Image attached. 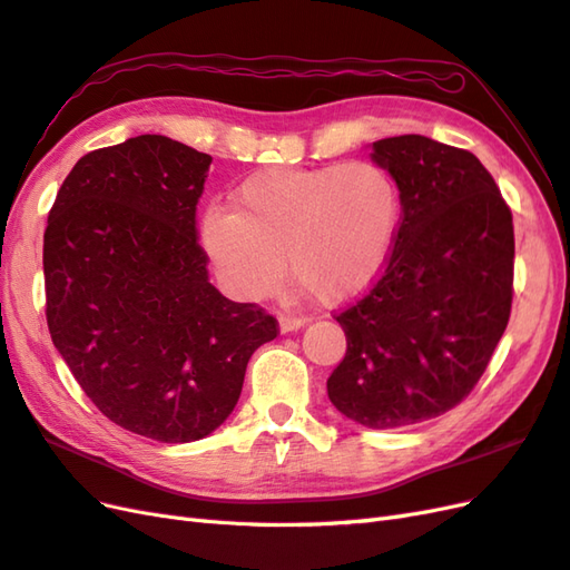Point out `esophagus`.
<instances>
[{
    "label": "esophagus",
    "mask_w": 570,
    "mask_h": 570,
    "mask_svg": "<svg viewBox=\"0 0 570 570\" xmlns=\"http://www.w3.org/2000/svg\"><path fill=\"white\" fill-rule=\"evenodd\" d=\"M305 325L303 317H296V315H279V330L286 334V332H296Z\"/></svg>",
    "instance_id": "34e87169"
}]
</instances>
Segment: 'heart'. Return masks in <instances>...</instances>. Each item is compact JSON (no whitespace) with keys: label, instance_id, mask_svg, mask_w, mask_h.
<instances>
[{"label":"heart","instance_id":"heart-1","mask_svg":"<svg viewBox=\"0 0 570 570\" xmlns=\"http://www.w3.org/2000/svg\"><path fill=\"white\" fill-rule=\"evenodd\" d=\"M402 193L371 160L323 168H269L236 193V209L212 207L199 240L218 279L240 298H265L286 261L320 301L344 303L368 291L395 250Z\"/></svg>","mask_w":570,"mask_h":570}]
</instances>
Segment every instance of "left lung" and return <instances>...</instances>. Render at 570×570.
<instances>
[{
    "label": "left lung",
    "instance_id": "obj_1",
    "mask_svg": "<svg viewBox=\"0 0 570 570\" xmlns=\"http://www.w3.org/2000/svg\"><path fill=\"white\" fill-rule=\"evenodd\" d=\"M402 193L395 250L337 315L346 354L330 402L366 429H400L460 404L487 371L513 301V214L481 160L421 135L371 144Z\"/></svg>",
    "mask_w": 570,
    "mask_h": 570
}]
</instances>
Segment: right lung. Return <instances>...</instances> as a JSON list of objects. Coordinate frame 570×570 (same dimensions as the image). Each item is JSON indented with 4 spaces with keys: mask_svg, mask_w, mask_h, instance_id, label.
I'll list each match as a JSON object with an SVG mask.
<instances>
[{
    "mask_svg": "<svg viewBox=\"0 0 570 570\" xmlns=\"http://www.w3.org/2000/svg\"><path fill=\"white\" fill-rule=\"evenodd\" d=\"M212 156L141 135L77 160L42 238L48 327L112 424L193 443L238 404L276 320L209 282L195 209Z\"/></svg>",
    "mask_w": 570,
    "mask_h": 570,
    "instance_id": "right-lung-1",
    "label": "right lung"
}]
</instances>
